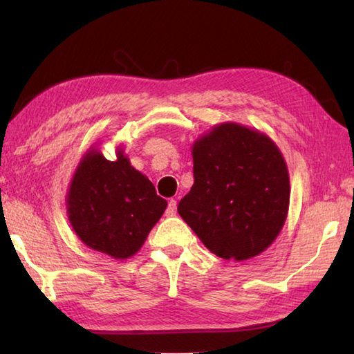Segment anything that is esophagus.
<instances>
[{
	"mask_svg": "<svg viewBox=\"0 0 354 354\" xmlns=\"http://www.w3.org/2000/svg\"><path fill=\"white\" fill-rule=\"evenodd\" d=\"M176 201L175 199H170L169 201V207H167V209H165V216H169V217H171V216H175L176 214Z\"/></svg>",
	"mask_w": 354,
	"mask_h": 354,
	"instance_id": "obj_1",
	"label": "esophagus"
}]
</instances>
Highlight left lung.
Returning <instances> with one entry per match:
<instances>
[{
    "label": "left lung",
    "instance_id": "left-lung-1",
    "mask_svg": "<svg viewBox=\"0 0 354 354\" xmlns=\"http://www.w3.org/2000/svg\"><path fill=\"white\" fill-rule=\"evenodd\" d=\"M192 190L178 213L217 257L242 261L266 251L289 212L281 150L266 133L221 123L193 142Z\"/></svg>",
    "mask_w": 354,
    "mask_h": 354
}]
</instances>
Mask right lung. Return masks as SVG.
I'll list each match as a JSON object with an SVG mask.
<instances>
[{"label": "right lung", "mask_w": 354, "mask_h": 354, "mask_svg": "<svg viewBox=\"0 0 354 354\" xmlns=\"http://www.w3.org/2000/svg\"><path fill=\"white\" fill-rule=\"evenodd\" d=\"M109 161L91 146L74 170L66 213L77 237L94 251L124 260L145 245L167 201L146 175L133 169L122 146Z\"/></svg>", "instance_id": "right-lung-1"}]
</instances>
